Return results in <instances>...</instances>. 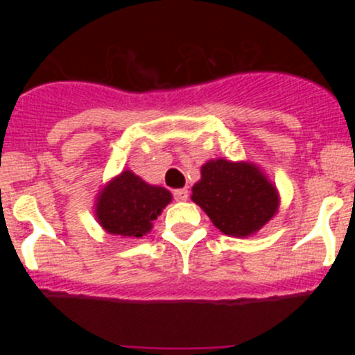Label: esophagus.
<instances>
[{
	"label": "esophagus",
	"mask_w": 355,
	"mask_h": 355,
	"mask_svg": "<svg viewBox=\"0 0 355 355\" xmlns=\"http://www.w3.org/2000/svg\"><path fill=\"white\" fill-rule=\"evenodd\" d=\"M173 198L178 202H185L189 198V190L187 189H177L173 190Z\"/></svg>",
	"instance_id": "esophagus-1"
}]
</instances>
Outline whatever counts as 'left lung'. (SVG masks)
Masks as SVG:
<instances>
[{
    "instance_id": "1",
    "label": "left lung",
    "mask_w": 355,
    "mask_h": 355,
    "mask_svg": "<svg viewBox=\"0 0 355 355\" xmlns=\"http://www.w3.org/2000/svg\"><path fill=\"white\" fill-rule=\"evenodd\" d=\"M214 225L227 235L247 237L275 215L279 195L255 165L211 160L202 166V180L191 189Z\"/></svg>"
}]
</instances>
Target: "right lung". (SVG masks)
<instances>
[{"instance_id": "obj_1", "label": "right lung", "mask_w": 355, "mask_h": 355, "mask_svg": "<svg viewBox=\"0 0 355 355\" xmlns=\"http://www.w3.org/2000/svg\"><path fill=\"white\" fill-rule=\"evenodd\" d=\"M172 200V193L162 187L148 185L132 172H123L101 191L96 217L101 227L113 235L141 237L152 222Z\"/></svg>"}]
</instances>
